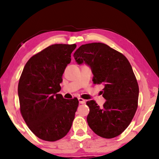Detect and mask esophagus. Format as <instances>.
Masks as SVG:
<instances>
[{
  "instance_id": "esophagus-1",
  "label": "esophagus",
  "mask_w": 159,
  "mask_h": 159,
  "mask_svg": "<svg viewBox=\"0 0 159 159\" xmlns=\"http://www.w3.org/2000/svg\"><path fill=\"white\" fill-rule=\"evenodd\" d=\"M78 100H79V103H80V104H83V103H85V102H86V101L85 100H84V99H82V98H78Z\"/></svg>"
}]
</instances>
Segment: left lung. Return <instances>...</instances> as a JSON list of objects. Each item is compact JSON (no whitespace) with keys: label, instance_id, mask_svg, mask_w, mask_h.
<instances>
[{"label":"left lung","instance_id":"1","mask_svg":"<svg viewBox=\"0 0 159 159\" xmlns=\"http://www.w3.org/2000/svg\"><path fill=\"white\" fill-rule=\"evenodd\" d=\"M78 64L90 67L94 84H103L106 100L102 108L94 101L87 102V121L95 134L113 138L125 131L138 108L139 87L129 61L123 54L101 43L82 45L74 53Z\"/></svg>","mask_w":159,"mask_h":159}]
</instances>
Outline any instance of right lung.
<instances>
[{"mask_svg":"<svg viewBox=\"0 0 159 159\" xmlns=\"http://www.w3.org/2000/svg\"><path fill=\"white\" fill-rule=\"evenodd\" d=\"M76 47L50 45L30 58L19 79L21 114L30 129L43 140L53 142L64 138L75 119L78 99H65L58 93Z\"/></svg>","mask_w":159,"mask_h":159,"instance_id":"add662e5","label":"right lung"}]
</instances>
